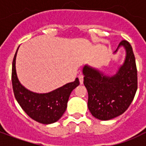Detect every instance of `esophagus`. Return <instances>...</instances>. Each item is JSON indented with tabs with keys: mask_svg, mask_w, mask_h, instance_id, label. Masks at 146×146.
Segmentation results:
<instances>
[{
	"mask_svg": "<svg viewBox=\"0 0 146 146\" xmlns=\"http://www.w3.org/2000/svg\"><path fill=\"white\" fill-rule=\"evenodd\" d=\"M78 78H79L80 84H83V83H84V76H83L81 73L78 76Z\"/></svg>",
	"mask_w": 146,
	"mask_h": 146,
	"instance_id": "esophagus-1",
	"label": "esophagus"
}]
</instances>
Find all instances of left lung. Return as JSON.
I'll use <instances>...</instances> for the list:
<instances>
[{
    "instance_id": "left-lung-1",
    "label": "left lung",
    "mask_w": 146,
    "mask_h": 146,
    "mask_svg": "<svg viewBox=\"0 0 146 146\" xmlns=\"http://www.w3.org/2000/svg\"><path fill=\"white\" fill-rule=\"evenodd\" d=\"M121 47L125 50V58L113 75H106L89 65L83 67L84 84L88 92V106L92 116L101 120L113 119L124 113L138 88L137 68L131 45L122 40L113 54Z\"/></svg>"
}]
</instances>
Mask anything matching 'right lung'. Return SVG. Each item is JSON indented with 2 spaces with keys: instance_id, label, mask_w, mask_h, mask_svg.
Wrapping results in <instances>:
<instances>
[{
  "instance_id": "add662e5",
  "label": "right lung",
  "mask_w": 146,
  "mask_h": 146,
  "mask_svg": "<svg viewBox=\"0 0 146 146\" xmlns=\"http://www.w3.org/2000/svg\"><path fill=\"white\" fill-rule=\"evenodd\" d=\"M18 50L12 62L11 82L15 97L18 103L30 118L36 122L50 124L56 122L63 115L67 108V102L71 92L80 84L76 78L73 82L68 83L48 93H36L26 88L16 73L15 59Z\"/></svg>"
}]
</instances>
